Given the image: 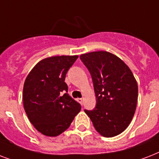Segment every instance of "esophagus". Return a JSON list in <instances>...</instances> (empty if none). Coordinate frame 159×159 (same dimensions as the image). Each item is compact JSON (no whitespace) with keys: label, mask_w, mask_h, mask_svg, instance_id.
<instances>
[{"label":"esophagus","mask_w":159,"mask_h":159,"mask_svg":"<svg viewBox=\"0 0 159 159\" xmlns=\"http://www.w3.org/2000/svg\"><path fill=\"white\" fill-rule=\"evenodd\" d=\"M77 102H79L81 105H82V103H83V99L82 98H77Z\"/></svg>","instance_id":"esophagus-1"}]
</instances>
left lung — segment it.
Listing matches in <instances>:
<instances>
[{
    "label": "left lung",
    "instance_id": "obj_1",
    "mask_svg": "<svg viewBox=\"0 0 159 159\" xmlns=\"http://www.w3.org/2000/svg\"><path fill=\"white\" fill-rule=\"evenodd\" d=\"M92 76L97 105L85 110L96 130L104 137L121 134L130 124L138 101V84L129 67L106 51L82 54Z\"/></svg>",
    "mask_w": 159,
    "mask_h": 159
}]
</instances>
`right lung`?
<instances>
[{"mask_svg":"<svg viewBox=\"0 0 159 159\" xmlns=\"http://www.w3.org/2000/svg\"><path fill=\"white\" fill-rule=\"evenodd\" d=\"M78 56H53L41 60L26 77L23 89L25 113L34 128L46 136L64 132L81 111L67 93L65 77Z\"/></svg>","mask_w":159,"mask_h":159,"instance_id":"add662e5","label":"right lung"}]
</instances>
